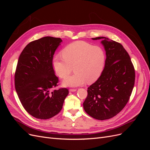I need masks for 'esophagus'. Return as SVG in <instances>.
I'll return each instance as SVG.
<instances>
[{
	"label": "esophagus",
	"mask_w": 150,
	"mask_h": 150,
	"mask_svg": "<svg viewBox=\"0 0 150 150\" xmlns=\"http://www.w3.org/2000/svg\"><path fill=\"white\" fill-rule=\"evenodd\" d=\"M77 91L76 89H69L70 92H75V91Z\"/></svg>",
	"instance_id": "1"
}]
</instances>
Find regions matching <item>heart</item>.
I'll list each match as a JSON object with an SVG mask.
<instances>
[{
	"label": "heart",
	"mask_w": 150,
	"mask_h": 150,
	"mask_svg": "<svg viewBox=\"0 0 150 150\" xmlns=\"http://www.w3.org/2000/svg\"><path fill=\"white\" fill-rule=\"evenodd\" d=\"M62 56L53 58L52 67L56 74L64 78L74 67L75 73L67 77L62 84L66 86H78L95 82L104 70L106 54L103 49L83 40L68 44L62 51Z\"/></svg>",
	"instance_id": "b5f03b06"
}]
</instances>
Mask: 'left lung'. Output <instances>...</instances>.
<instances>
[{
	"label": "left lung",
	"mask_w": 150,
	"mask_h": 150,
	"mask_svg": "<svg viewBox=\"0 0 150 150\" xmlns=\"http://www.w3.org/2000/svg\"><path fill=\"white\" fill-rule=\"evenodd\" d=\"M92 39H102L106 58L101 75L88 88L83 108L93 118L104 120L118 114L128 102L135 72L128 53L120 43L105 37Z\"/></svg>",
	"instance_id": "left-lung-1"
}]
</instances>
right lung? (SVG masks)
Wrapping results in <instances>:
<instances>
[{
    "instance_id": "1",
    "label": "right lung",
    "mask_w": 150,
    "mask_h": 150,
    "mask_svg": "<svg viewBox=\"0 0 150 150\" xmlns=\"http://www.w3.org/2000/svg\"><path fill=\"white\" fill-rule=\"evenodd\" d=\"M62 41L49 36L34 40L19 57L16 90L25 110L35 118L47 120L57 115L69 94L66 88L52 91L58 83L52 67L53 56Z\"/></svg>"
}]
</instances>
